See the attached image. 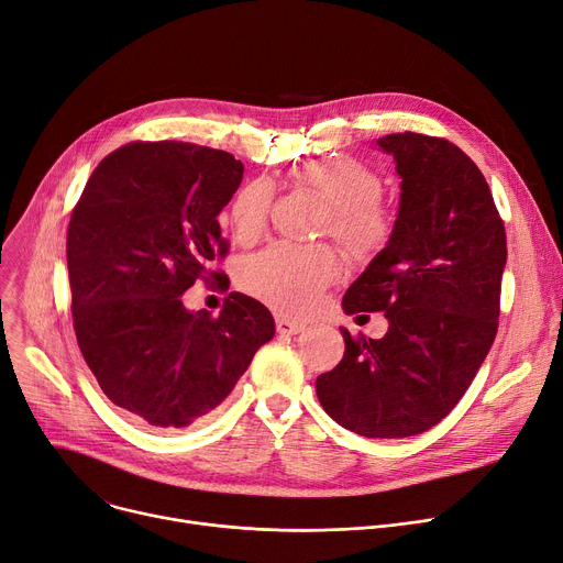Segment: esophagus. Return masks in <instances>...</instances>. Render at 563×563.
<instances>
[{
  "label": "esophagus",
  "instance_id": "1",
  "mask_svg": "<svg viewBox=\"0 0 563 563\" xmlns=\"http://www.w3.org/2000/svg\"><path fill=\"white\" fill-rule=\"evenodd\" d=\"M276 329L280 335H299L306 327L301 321H289V319H276Z\"/></svg>",
  "mask_w": 563,
  "mask_h": 563
}]
</instances>
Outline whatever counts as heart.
Listing matches in <instances>:
<instances>
[{"label": "heart", "mask_w": 563, "mask_h": 563, "mask_svg": "<svg viewBox=\"0 0 563 563\" xmlns=\"http://www.w3.org/2000/svg\"><path fill=\"white\" fill-rule=\"evenodd\" d=\"M291 185L319 198L329 207L323 230L353 257L365 260L388 244L393 217L378 198L380 175L351 157L314 159L291 170ZM272 207L266 183H251L236 194L230 207V228L240 242H253L262 234ZM340 274L338 257L327 246L272 244L251 255L240 272L242 287L285 317L312 312Z\"/></svg>", "instance_id": "heart-1"}]
</instances>
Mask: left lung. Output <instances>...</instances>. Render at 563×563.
I'll use <instances>...</instances> for the list:
<instances>
[{
  "instance_id": "8db88e82",
  "label": "left lung",
  "mask_w": 563,
  "mask_h": 563,
  "mask_svg": "<svg viewBox=\"0 0 563 563\" xmlns=\"http://www.w3.org/2000/svg\"><path fill=\"white\" fill-rule=\"evenodd\" d=\"M401 177L393 234L346 289V314L383 312L380 340L346 329L340 365L317 376L323 410L365 438L435 427L470 388L497 333L507 234L486 177L448 139H376Z\"/></svg>"
}]
</instances>
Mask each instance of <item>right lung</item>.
<instances>
[{
	"label": "right lung",
	"instance_id": "add662e5",
	"mask_svg": "<svg viewBox=\"0 0 563 563\" xmlns=\"http://www.w3.org/2000/svg\"><path fill=\"white\" fill-rule=\"evenodd\" d=\"M244 164L183 141H134L107 155L73 210L66 257L81 356L102 393L155 429L205 420L276 333L272 312L230 291L219 317L191 312L196 283L228 289L219 214Z\"/></svg>",
	"mask_w": 563,
	"mask_h": 563
}]
</instances>
